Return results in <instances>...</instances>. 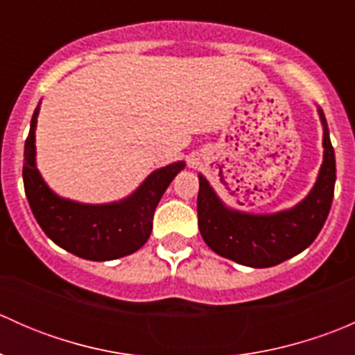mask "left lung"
Here are the masks:
<instances>
[{"label":"left lung","mask_w":355,"mask_h":355,"mask_svg":"<svg viewBox=\"0 0 355 355\" xmlns=\"http://www.w3.org/2000/svg\"><path fill=\"white\" fill-rule=\"evenodd\" d=\"M323 125V164L306 199L292 209L273 214H250L225 206L209 182L199 175L198 218L204 242L220 256L250 268H270L307 249L318 237L330 213L335 191V151L327 118Z\"/></svg>","instance_id":"1"}]
</instances>
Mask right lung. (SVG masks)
<instances>
[{"label": "right lung", "instance_id": "obj_1", "mask_svg": "<svg viewBox=\"0 0 355 355\" xmlns=\"http://www.w3.org/2000/svg\"><path fill=\"white\" fill-rule=\"evenodd\" d=\"M39 105L31 120L24 149V187L32 214L44 234L68 252L91 261L128 256L148 242L155 209L184 161L155 170L134 194L110 204H80L56 196L35 166V125Z\"/></svg>", "mask_w": 355, "mask_h": 355}]
</instances>
